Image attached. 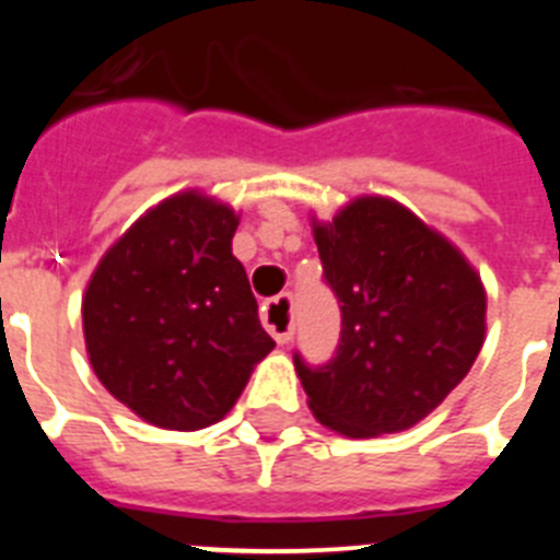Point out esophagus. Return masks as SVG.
I'll list each match as a JSON object with an SVG mask.
<instances>
[{"instance_id":"34e87169","label":"esophagus","mask_w":560,"mask_h":560,"mask_svg":"<svg viewBox=\"0 0 560 560\" xmlns=\"http://www.w3.org/2000/svg\"><path fill=\"white\" fill-rule=\"evenodd\" d=\"M260 319L280 345H289L291 336H294V300H291V294H277L266 300Z\"/></svg>"}]
</instances>
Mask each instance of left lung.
I'll use <instances>...</instances> for the list:
<instances>
[{
    "label": "left lung",
    "instance_id": "1",
    "mask_svg": "<svg viewBox=\"0 0 560 560\" xmlns=\"http://www.w3.org/2000/svg\"><path fill=\"white\" fill-rule=\"evenodd\" d=\"M314 241L341 334L328 364L311 368L294 353L311 412L345 438L415 427L482 350V280L457 246L381 196L314 221Z\"/></svg>",
    "mask_w": 560,
    "mask_h": 560
}]
</instances>
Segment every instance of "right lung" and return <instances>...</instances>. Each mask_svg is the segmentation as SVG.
Here are the masks:
<instances>
[{
    "instance_id": "obj_1",
    "label": "right lung",
    "mask_w": 560,
    "mask_h": 560,
    "mask_svg": "<svg viewBox=\"0 0 560 560\" xmlns=\"http://www.w3.org/2000/svg\"><path fill=\"white\" fill-rule=\"evenodd\" d=\"M237 215L205 192H176L103 255L83 294L92 370L160 429L224 418L275 339L232 255Z\"/></svg>"
}]
</instances>
